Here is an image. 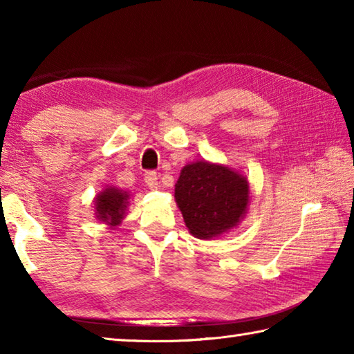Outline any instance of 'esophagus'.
I'll list each match as a JSON object with an SVG mask.
<instances>
[{
	"label": "esophagus",
	"mask_w": 354,
	"mask_h": 354,
	"mask_svg": "<svg viewBox=\"0 0 354 354\" xmlns=\"http://www.w3.org/2000/svg\"><path fill=\"white\" fill-rule=\"evenodd\" d=\"M158 173L156 171H147L145 173V183H147V185L149 189H156L158 187Z\"/></svg>",
	"instance_id": "1"
}]
</instances>
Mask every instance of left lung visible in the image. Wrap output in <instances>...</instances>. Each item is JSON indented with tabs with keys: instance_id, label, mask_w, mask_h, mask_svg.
I'll return each instance as SVG.
<instances>
[{
	"instance_id": "8db88e82",
	"label": "left lung",
	"mask_w": 354,
	"mask_h": 354,
	"mask_svg": "<svg viewBox=\"0 0 354 354\" xmlns=\"http://www.w3.org/2000/svg\"><path fill=\"white\" fill-rule=\"evenodd\" d=\"M175 198L190 234L211 239L242 218L248 205V183L226 167L200 160L181 170Z\"/></svg>"
}]
</instances>
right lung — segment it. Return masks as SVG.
Segmentation results:
<instances>
[{
  "label": "right lung",
  "instance_id": "right-lung-1",
  "mask_svg": "<svg viewBox=\"0 0 354 354\" xmlns=\"http://www.w3.org/2000/svg\"><path fill=\"white\" fill-rule=\"evenodd\" d=\"M97 217L107 225L117 226L123 218L124 209L128 205V194L118 189H106L97 196Z\"/></svg>",
  "mask_w": 354,
  "mask_h": 354
}]
</instances>
